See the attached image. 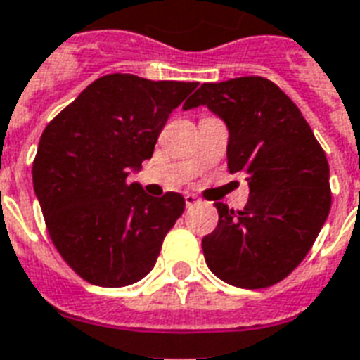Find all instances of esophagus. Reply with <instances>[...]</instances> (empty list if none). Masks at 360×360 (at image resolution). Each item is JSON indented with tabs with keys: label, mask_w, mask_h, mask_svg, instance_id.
Instances as JSON below:
<instances>
[{
	"label": "esophagus",
	"mask_w": 360,
	"mask_h": 360,
	"mask_svg": "<svg viewBox=\"0 0 360 360\" xmlns=\"http://www.w3.org/2000/svg\"><path fill=\"white\" fill-rule=\"evenodd\" d=\"M184 199H186V207H195V205H199V197H195L193 193H186L184 195Z\"/></svg>",
	"instance_id": "1"
}]
</instances>
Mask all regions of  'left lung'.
I'll list each match as a JSON object with an SVG mask.
<instances>
[{
  "instance_id": "obj_1",
  "label": "left lung",
  "mask_w": 360,
  "mask_h": 360,
  "mask_svg": "<svg viewBox=\"0 0 360 360\" xmlns=\"http://www.w3.org/2000/svg\"><path fill=\"white\" fill-rule=\"evenodd\" d=\"M207 106L226 123L228 169L248 182L235 212L216 202L218 226L202 237L216 277L239 288L279 283L305 258L330 212V169L298 106L264 77L202 83L184 110Z\"/></svg>"
}]
</instances>
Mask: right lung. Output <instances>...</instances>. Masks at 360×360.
<instances>
[{
    "mask_svg": "<svg viewBox=\"0 0 360 360\" xmlns=\"http://www.w3.org/2000/svg\"><path fill=\"white\" fill-rule=\"evenodd\" d=\"M195 87L104 75L45 127L34 191L56 250L91 285L117 288L144 279L182 216L180 193L151 197L127 178L153 155L169 115Z\"/></svg>",
    "mask_w": 360,
    "mask_h": 360,
    "instance_id": "1",
    "label": "right lung"
}]
</instances>
